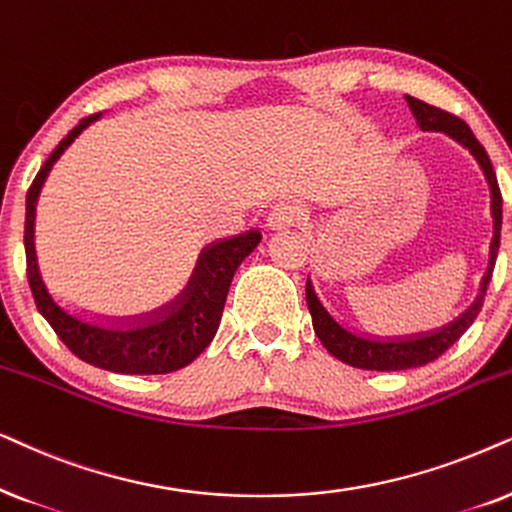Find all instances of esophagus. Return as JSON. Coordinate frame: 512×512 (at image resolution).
<instances>
[{"label":"esophagus","mask_w":512,"mask_h":512,"mask_svg":"<svg viewBox=\"0 0 512 512\" xmlns=\"http://www.w3.org/2000/svg\"><path fill=\"white\" fill-rule=\"evenodd\" d=\"M306 220L304 210L299 206H292V203H281L269 213V227L274 231L281 229H290V227H302Z\"/></svg>","instance_id":"obj_1"}]
</instances>
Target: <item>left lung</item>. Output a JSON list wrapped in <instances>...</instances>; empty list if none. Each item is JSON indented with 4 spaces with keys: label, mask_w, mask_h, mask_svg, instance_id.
Masks as SVG:
<instances>
[{
    "label": "left lung",
    "mask_w": 512,
    "mask_h": 512,
    "mask_svg": "<svg viewBox=\"0 0 512 512\" xmlns=\"http://www.w3.org/2000/svg\"><path fill=\"white\" fill-rule=\"evenodd\" d=\"M405 100L407 105H410L421 131H440L449 135V138L466 147L468 152L475 156V161L480 163L482 173L487 177L489 192H492L494 236H492V245H489L487 271L480 281V292L478 297H475V302L470 304L459 318L452 320V323L442 325L438 330L421 332V335L393 337V339L360 335V332L351 330L349 325L339 323V320L332 316L323 304H320L311 281H306V304H309L313 330H316L318 339L337 360H342V363L351 367H360V370H377V372L410 370V367L428 365L433 363L435 358H440L442 353H445L449 346H452L456 339H459L463 332L473 325V320L478 318L482 304H485L487 285L492 281L496 252H499V243H501V189H499V182H496V173L492 168V161H489V156L485 152V147L480 145L466 121H461L459 117H454V114L445 112V109L426 105L424 100L412 98V95H405Z\"/></svg>",
    "instance_id": "left-lung-1"
}]
</instances>
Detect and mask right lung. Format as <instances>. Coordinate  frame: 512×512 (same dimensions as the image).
<instances>
[{
	"label": "right lung",
	"mask_w": 512,
	"mask_h": 512,
	"mask_svg": "<svg viewBox=\"0 0 512 512\" xmlns=\"http://www.w3.org/2000/svg\"><path fill=\"white\" fill-rule=\"evenodd\" d=\"M100 114L84 117L70 133L60 140L37 177L27 189L25 213V260L27 281L34 304L56 335L74 356L102 370L119 374H168L192 363L206 351L220 327L222 309L238 264L257 248L262 234L257 229L245 234L220 238L206 245L189 276L185 290L159 311L135 318H98L91 313L70 309L60 304L46 288L39 271L37 250H34V213H37L39 192L53 163L72 145L74 138L93 124Z\"/></svg>",
	"instance_id": "1"
}]
</instances>
